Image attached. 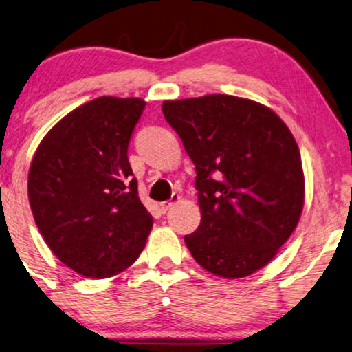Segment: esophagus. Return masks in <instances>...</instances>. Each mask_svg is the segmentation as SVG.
Masks as SVG:
<instances>
[{
    "label": "esophagus",
    "instance_id": "obj_1",
    "mask_svg": "<svg viewBox=\"0 0 352 352\" xmlns=\"http://www.w3.org/2000/svg\"><path fill=\"white\" fill-rule=\"evenodd\" d=\"M180 199H182V196H180V195H172L170 201H166V203H162V204H161V209L164 210V212H167V210L170 209L173 204H177V203H179Z\"/></svg>",
    "mask_w": 352,
    "mask_h": 352
}]
</instances>
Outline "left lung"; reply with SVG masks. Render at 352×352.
<instances>
[{"label":"left lung","mask_w":352,"mask_h":352,"mask_svg":"<svg viewBox=\"0 0 352 352\" xmlns=\"http://www.w3.org/2000/svg\"><path fill=\"white\" fill-rule=\"evenodd\" d=\"M162 112L196 167L201 223L185 236L210 274L243 278L274 259L304 206L301 154L287 124L246 98L164 101Z\"/></svg>","instance_id":"8db88e82"}]
</instances>
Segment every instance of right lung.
<instances>
[{
    "label": "right lung",
    "instance_id": "right-lung-1",
    "mask_svg": "<svg viewBox=\"0 0 352 352\" xmlns=\"http://www.w3.org/2000/svg\"><path fill=\"white\" fill-rule=\"evenodd\" d=\"M146 106L101 96L63 117L41 140L29 170V203L53 254L88 278L129 269L153 217L138 198L127 149Z\"/></svg>",
    "mask_w": 352,
    "mask_h": 352
}]
</instances>
